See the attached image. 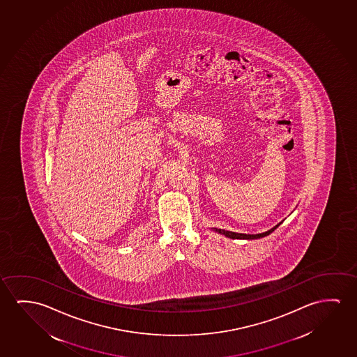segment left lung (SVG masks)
<instances>
[{
  "mask_svg": "<svg viewBox=\"0 0 357 357\" xmlns=\"http://www.w3.org/2000/svg\"><path fill=\"white\" fill-rule=\"evenodd\" d=\"M282 223H278L276 226L269 229V231H266V232L258 233V234H245V233H237L232 232V231H226V229H221V228H212V231H215V232L220 233V234H223V236H226L228 238H232V239H258V238H263L265 236H269L270 233L274 232L276 228L279 227L280 225Z\"/></svg>",
  "mask_w": 357,
  "mask_h": 357,
  "instance_id": "obj_1",
  "label": "left lung"
}]
</instances>
